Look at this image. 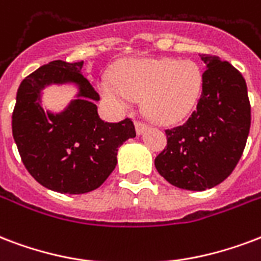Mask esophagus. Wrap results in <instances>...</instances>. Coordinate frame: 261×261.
<instances>
[{
	"label": "esophagus",
	"mask_w": 261,
	"mask_h": 261,
	"mask_svg": "<svg viewBox=\"0 0 261 261\" xmlns=\"http://www.w3.org/2000/svg\"><path fill=\"white\" fill-rule=\"evenodd\" d=\"M148 126L145 124V123H141V122H135V131H137V134L141 135L144 134L145 131H146Z\"/></svg>",
	"instance_id": "esophagus-1"
}]
</instances>
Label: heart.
I'll use <instances>...</instances> for the list:
<instances>
[{"mask_svg": "<svg viewBox=\"0 0 261 261\" xmlns=\"http://www.w3.org/2000/svg\"><path fill=\"white\" fill-rule=\"evenodd\" d=\"M101 94L117 108L142 98L145 115L175 123L192 112L202 90V72L192 60L134 59L119 65L113 77L99 83Z\"/></svg>", "mask_w": 261, "mask_h": 261, "instance_id": "b5f03b06", "label": "heart"}]
</instances>
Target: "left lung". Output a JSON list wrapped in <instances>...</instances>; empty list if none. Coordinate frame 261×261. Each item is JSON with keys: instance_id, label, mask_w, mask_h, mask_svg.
I'll return each mask as SVG.
<instances>
[{"instance_id": "left-lung-1", "label": "left lung", "mask_w": 261, "mask_h": 261, "mask_svg": "<svg viewBox=\"0 0 261 261\" xmlns=\"http://www.w3.org/2000/svg\"><path fill=\"white\" fill-rule=\"evenodd\" d=\"M205 63L197 109L182 126L166 130L167 148L154 159L159 174L179 189L202 192L236 168L250 128V104L241 72L216 56Z\"/></svg>"}]
</instances>
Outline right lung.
Segmentation results:
<instances>
[{"label":"right lung","mask_w":261,"mask_h":261,"mask_svg":"<svg viewBox=\"0 0 261 261\" xmlns=\"http://www.w3.org/2000/svg\"><path fill=\"white\" fill-rule=\"evenodd\" d=\"M83 61L61 60L39 67L20 83L12 115V133L20 157L33 178L49 190L83 194L104 184L117 163V149L134 138L130 119L104 122L98 115L99 95L82 75ZM50 86L77 89L63 111L42 105Z\"/></svg>","instance_id":"obj_1"}]
</instances>
